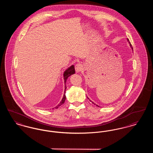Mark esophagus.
Segmentation results:
<instances>
[{
	"label": "esophagus",
	"instance_id": "34e87169",
	"mask_svg": "<svg viewBox=\"0 0 153 153\" xmlns=\"http://www.w3.org/2000/svg\"><path fill=\"white\" fill-rule=\"evenodd\" d=\"M82 70H83V67H82V65L81 64H77L75 65V71H76V72L77 73L80 72Z\"/></svg>",
	"mask_w": 153,
	"mask_h": 153
}]
</instances>
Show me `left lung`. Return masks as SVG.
<instances>
[{
  "instance_id": "obj_1",
  "label": "left lung",
  "mask_w": 153,
  "mask_h": 153,
  "mask_svg": "<svg viewBox=\"0 0 153 153\" xmlns=\"http://www.w3.org/2000/svg\"><path fill=\"white\" fill-rule=\"evenodd\" d=\"M127 39V41H128V43H129V44H130V47H131V49H132V51H133V48H132V45H131V43H130V41H129V39ZM88 99H89V98H88ZM90 101H91V100H90ZM92 103H93V104H95V103H94V102H92ZM97 105V107H99V105Z\"/></svg>"
}]
</instances>
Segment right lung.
<instances>
[{
  "instance_id": "1",
  "label": "right lung",
  "mask_w": 153,
  "mask_h": 153,
  "mask_svg": "<svg viewBox=\"0 0 153 153\" xmlns=\"http://www.w3.org/2000/svg\"><path fill=\"white\" fill-rule=\"evenodd\" d=\"M74 73H75V70H74V66L73 65L71 66L70 67H69V68L66 70L64 72L63 76H64V80L65 85L66 81V80L68 79V78L70 76H71L72 74H74ZM66 86L65 85L64 94V96H63V98H62V100L61 101V102L58 104V105H57L56 107H54V108H52V109H54V108L57 109L59 107H60L61 105H62V104L64 103V102H65L66 100Z\"/></svg>"
}]
</instances>
